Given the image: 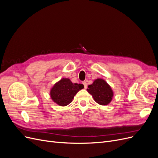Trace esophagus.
Wrapping results in <instances>:
<instances>
[{"label":"esophagus","mask_w":158,"mask_h":158,"mask_svg":"<svg viewBox=\"0 0 158 158\" xmlns=\"http://www.w3.org/2000/svg\"><path fill=\"white\" fill-rule=\"evenodd\" d=\"M82 84H83L84 85V88L86 89V88H87V83H86V82H83Z\"/></svg>","instance_id":"1"}]
</instances>
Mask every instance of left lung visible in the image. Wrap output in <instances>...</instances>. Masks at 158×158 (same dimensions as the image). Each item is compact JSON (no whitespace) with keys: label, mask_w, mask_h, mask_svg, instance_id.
<instances>
[{"label":"left lung","mask_w":158,"mask_h":158,"mask_svg":"<svg viewBox=\"0 0 158 158\" xmlns=\"http://www.w3.org/2000/svg\"><path fill=\"white\" fill-rule=\"evenodd\" d=\"M88 92L92 95L94 101L102 106H107L112 101L113 91L106 80L102 78L95 79L89 85Z\"/></svg>","instance_id":"1"}]
</instances>
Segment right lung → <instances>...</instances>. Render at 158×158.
<instances>
[{
	"label": "right lung",
	"mask_w": 158,
	"mask_h": 158,
	"mask_svg": "<svg viewBox=\"0 0 158 158\" xmlns=\"http://www.w3.org/2000/svg\"><path fill=\"white\" fill-rule=\"evenodd\" d=\"M84 88L83 84H73L67 78H63L56 82L50 90L52 102L60 106H66L73 102L75 95Z\"/></svg>",
	"instance_id": "obj_1"
}]
</instances>
